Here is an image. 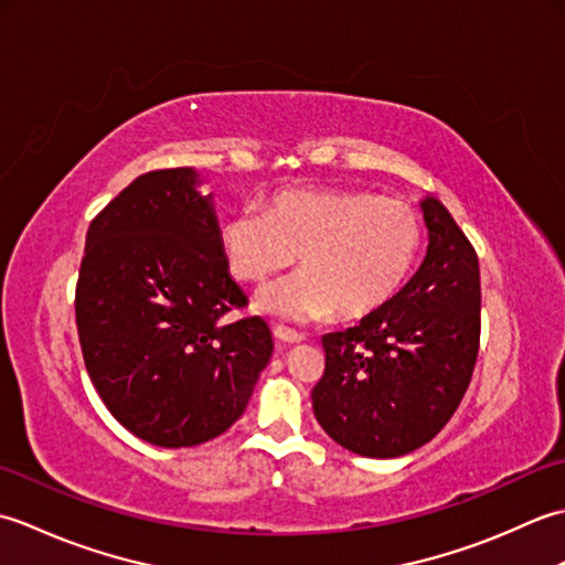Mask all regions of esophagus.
<instances>
[{
    "label": "esophagus",
    "mask_w": 565,
    "mask_h": 565,
    "mask_svg": "<svg viewBox=\"0 0 565 565\" xmlns=\"http://www.w3.org/2000/svg\"><path fill=\"white\" fill-rule=\"evenodd\" d=\"M274 338L279 340V342H286V344H296V342L303 340V334H298L296 330H289V328L276 326V328H274Z\"/></svg>",
    "instance_id": "34e87169"
}]
</instances>
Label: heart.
Segmentation results:
<instances>
[{
	"mask_svg": "<svg viewBox=\"0 0 565 565\" xmlns=\"http://www.w3.org/2000/svg\"><path fill=\"white\" fill-rule=\"evenodd\" d=\"M221 249L233 279L267 284L296 262L303 274L262 294L259 308L291 320L374 313L411 276L423 223L411 203L362 189H289L264 213L239 211L221 225Z\"/></svg>",
	"mask_w": 565,
	"mask_h": 565,
	"instance_id": "heart-1",
	"label": "heart"
}]
</instances>
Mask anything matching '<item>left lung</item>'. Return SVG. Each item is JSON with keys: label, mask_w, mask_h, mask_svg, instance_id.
Masks as SVG:
<instances>
[{"label": "left lung", "mask_w": 565, "mask_h": 565, "mask_svg": "<svg viewBox=\"0 0 565 565\" xmlns=\"http://www.w3.org/2000/svg\"><path fill=\"white\" fill-rule=\"evenodd\" d=\"M427 255L388 303L354 328L322 334L320 427L359 456L393 459L449 423L481 344V269L473 245L437 199L423 201Z\"/></svg>", "instance_id": "8db88e82"}]
</instances>
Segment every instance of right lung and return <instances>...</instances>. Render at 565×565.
I'll return each instance as SVG.
<instances>
[{"label":"right lung","mask_w":565,"mask_h":565,"mask_svg":"<svg viewBox=\"0 0 565 565\" xmlns=\"http://www.w3.org/2000/svg\"><path fill=\"white\" fill-rule=\"evenodd\" d=\"M191 167L134 179L89 223L75 316L84 366L109 413L164 449L223 435L271 356L231 279L211 194Z\"/></svg>","instance_id":"add662e5"}]
</instances>
